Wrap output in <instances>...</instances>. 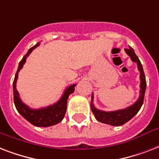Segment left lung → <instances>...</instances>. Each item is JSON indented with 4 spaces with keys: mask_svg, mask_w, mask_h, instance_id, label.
I'll use <instances>...</instances> for the list:
<instances>
[{
    "mask_svg": "<svg viewBox=\"0 0 159 159\" xmlns=\"http://www.w3.org/2000/svg\"><path fill=\"white\" fill-rule=\"evenodd\" d=\"M125 53L130 57L131 60L133 62L137 63L138 69L140 72V91H139V97L136 101L134 104L129 106L125 109L118 110L115 111H103L98 110L93 105V95L92 96V102H91V108H92V113L94 114L95 117L97 120L102 122V123L107 124L113 126H120L122 125L126 122H128L129 120L133 118L136 114L138 113L139 111L140 110L141 106L143 103V98H144V93L146 90V79L143 72V67L141 64L140 61L135 54L134 51L131 47L129 48H125Z\"/></svg>",
    "mask_w": 159,
    "mask_h": 159,
    "instance_id": "8db88e82",
    "label": "left lung"
}]
</instances>
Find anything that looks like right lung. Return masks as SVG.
Here are the masks:
<instances>
[{"label": "right lung", "instance_id": "add662e5", "mask_svg": "<svg viewBox=\"0 0 159 159\" xmlns=\"http://www.w3.org/2000/svg\"><path fill=\"white\" fill-rule=\"evenodd\" d=\"M39 45V43L30 48L27 53L24 56L22 60L19 63L18 69H17L16 77H15L13 82L14 103H15L16 110L18 111L19 113L20 114L21 116H23L26 120H28L30 123H31L34 125L38 126V127H48V126L57 125L63 119L66 111H67V99H68L69 95L72 94V92H74V87L76 84L71 85L67 87V89L64 91L59 101H57L55 104L52 105V106L34 110V109L30 108L28 106L24 104L20 98L19 92L16 90V82H17V78H18V72L23 67V65L26 62L27 57Z\"/></svg>", "mask_w": 159, "mask_h": 159}]
</instances>
